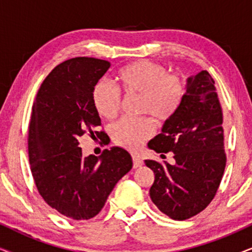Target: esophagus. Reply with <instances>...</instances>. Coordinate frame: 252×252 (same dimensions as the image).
<instances>
[{"label":"esophagus","mask_w":252,"mask_h":252,"mask_svg":"<svg viewBox=\"0 0 252 252\" xmlns=\"http://www.w3.org/2000/svg\"><path fill=\"white\" fill-rule=\"evenodd\" d=\"M142 164H143V160L141 159L140 157H137V156H135V155H133V167L137 168V167H140Z\"/></svg>","instance_id":"1"}]
</instances>
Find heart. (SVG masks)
Listing matches in <instances>:
<instances>
[{"instance_id": "1", "label": "heart", "mask_w": 252, "mask_h": 252, "mask_svg": "<svg viewBox=\"0 0 252 252\" xmlns=\"http://www.w3.org/2000/svg\"><path fill=\"white\" fill-rule=\"evenodd\" d=\"M117 87L99 81L92 93L93 104L99 116L113 119L122 104L119 91L126 96H139L137 111L151 115L156 120L165 122L177 112L185 96L184 82L178 75L167 74L166 68L159 64L140 61L120 68L116 75ZM113 142L129 150H135L143 141L154 134L149 118H124L110 128Z\"/></svg>"}]
</instances>
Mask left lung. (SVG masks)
I'll use <instances>...</instances> for the list:
<instances>
[{
	"label": "left lung",
	"mask_w": 252,
	"mask_h": 252,
	"mask_svg": "<svg viewBox=\"0 0 252 252\" xmlns=\"http://www.w3.org/2000/svg\"><path fill=\"white\" fill-rule=\"evenodd\" d=\"M148 147L158 154L172 151L175 159L174 165L144 160L155 174L149 190L154 204L173 220L203 211L215 197L226 166L222 111L208 71L187 79L180 106Z\"/></svg>",
	"instance_id": "obj_1"
}]
</instances>
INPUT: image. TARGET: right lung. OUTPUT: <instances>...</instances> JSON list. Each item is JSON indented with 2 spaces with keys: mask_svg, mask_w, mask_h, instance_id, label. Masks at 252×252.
I'll return each instance as SVG.
<instances>
[{
  "mask_svg": "<svg viewBox=\"0 0 252 252\" xmlns=\"http://www.w3.org/2000/svg\"><path fill=\"white\" fill-rule=\"evenodd\" d=\"M109 67L108 61L92 57L63 62L44 79L32 108L29 157L33 179L47 204L73 220L97 215L133 166L129 153L120 147L104 149L98 157H84L79 147L84 134L94 135L101 126L92 93ZM103 133L95 132L101 140Z\"/></svg>",
  "mask_w": 252,
  "mask_h": 252,
  "instance_id": "add662e5",
  "label": "right lung"
}]
</instances>
